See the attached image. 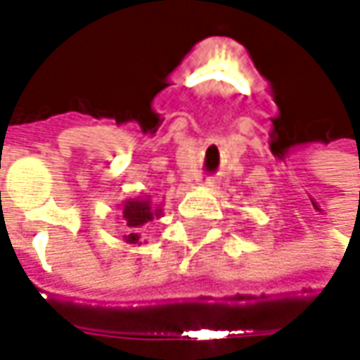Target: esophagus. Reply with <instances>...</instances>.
<instances>
[{
    "label": "esophagus",
    "mask_w": 360,
    "mask_h": 360,
    "mask_svg": "<svg viewBox=\"0 0 360 360\" xmlns=\"http://www.w3.org/2000/svg\"><path fill=\"white\" fill-rule=\"evenodd\" d=\"M202 185H204L206 189H217V185H219V181L214 179V177H208V179L204 181Z\"/></svg>",
    "instance_id": "esophagus-1"
}]
</instances>
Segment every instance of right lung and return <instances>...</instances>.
<instances>
[{
    "mask_svg": "<svg viewBox=\"0 0 360 360\" xmlns=\"http://www.w3.org/2000/svg\"><path fill=\"white\" fill-rule=\"evenodd\" d=\"M162 217V202H154L150 195L127 198L118 204V219L122 225V238L127 244H141V231L154 219Z\"/></svg>",
    "mask_w": 360,
    "mask_h": 360,
    "instance_id": "add662e5",
    "label": "right lung"
}]
</instances>
